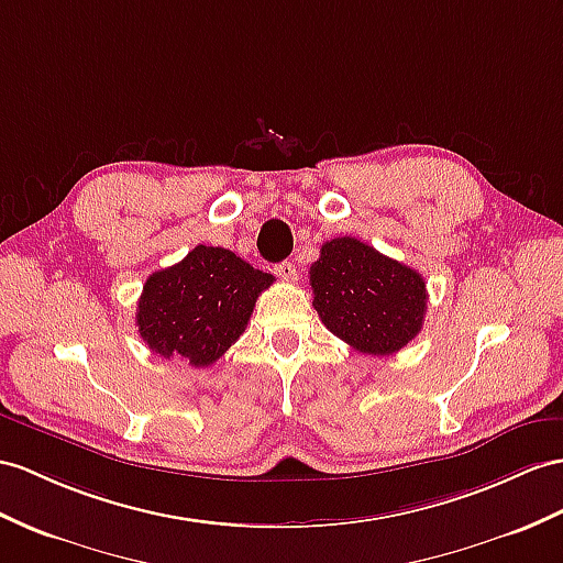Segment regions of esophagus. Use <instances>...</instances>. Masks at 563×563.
Segmentation results:
<instances>
[{
	"label": "esophagus",
	"instance_id": "esophagus-1",
	"mask_svg": "<svg viewBox=\"0 0 563 563\" xmlns=\"http://www.w3.org/2000/svg\"><path fill=\"white\" fill-rule=\"evenodd\" d=\"M274 272H277V277L282 279V282H296L298 279V272H296V265L294 263H279L277 267H274Z\"/></svg>",
	"mask_w": 563,
	"mask_h": 563
}]
</instances>
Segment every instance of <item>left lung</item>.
Listing matches in <instances>:
<instances>
[{"mask_svg":"<svg viewBox=\"0 0 563 563\" xmlns=\"http://www.w3.org/2000/svg\"><path fill=\"white\" fill-rule=\"evenodd\" d=\"M310 286L322 324L367 355L401 351L418 336L428 312L420 274L353 236L322 245Z\"/></svg>","mask_w":563,"mask_h":563,"instance_id":"obj_1","label":"left lung"}]
</instances>
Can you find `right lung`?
<instances>
[{"mask_svg":"<svg viewBox=\"0 0 563 563\" xmlns=\"http://www.w3.org/2000/svg\"><path fill=\"white\" fill-rule=\"evenodd\" d=\"M274 282L236 253L196 245L181 263L147 277L135 310L145 344L162 358L208 367L245 332L255 300Z\"/></svg>","mask_w":563,"mask_h":563,"instance_id":"right-lung-1","label":"right lung"}]
</instances>
